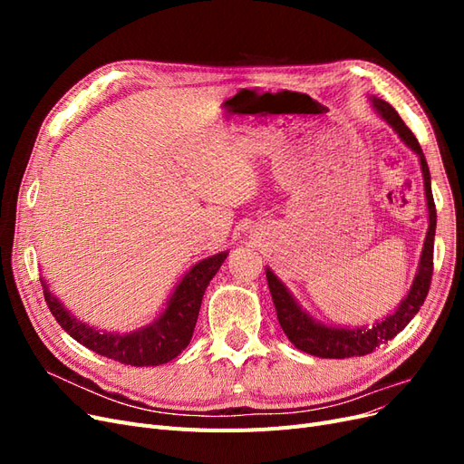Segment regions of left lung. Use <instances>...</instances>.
I'll list each match as a JSON object with an SVG mask.
<instances>
[{"label": "left lung", "instance_id": "obj_1", "mask_svg": "<svg viewBox=\"0 0 464 464\" xmlns=\"http://www.w3.org/2000/svg\"><path fill=\"white\" fill-rule=\"evenodd\" d=\"M373 106L377 108L382 118L395 130L402 141L409 145L418 157L420 164H422V174H424V188H426V199H428V213H430V228L422 249V259H420V269L414 278V285L397 312L389 315L385 321L377 323V325L366 329H334L325 327L321 323H315L310 315H305L300 305L290 296L286 286L280 283V280L273 275L271 269H266V283H269L271 296L276 307V317L280 327H283L288 341L304 353L319 356V358H353V356H366L372 354L379 344H385L387 341L395 339L397 333H401L406 325H409L411 319L420 312L422 307L430 285H431V275H433V236H435V203L431 195V184H430V168L424 159L422 147H420L418 139L414 133L406 128V123L397 114V110L392 108L389 102L382 101V98H373Z\"/></svg>", "mask_w": 464, "mask_h": 464}]
</instances>
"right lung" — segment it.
I'll use <instances>...</instances> for the list:
<instances>
[{
    "instance_id": "obj_1",
    "label": "right lung",
    "mask_w": 464,
    "mask_h": 464,
    "mask_svg": "<svg viewBox=\"0 0 464 464\" xmlns=\"http://www.w3.org/2000/svg\"><path fill=\"white\" fill-rule=\"evenodd\" d=\"M227 256L228 251H224L195 265L178 285L164 314L152 325L131 334H110L87 327L85 323L77 321L63 310V305L50 294L44 280H42V286H44V298L52 315L77 343L125 366H159V363L174 360L189 344L203 294Z\"/></svg>"
}]
</instances>
